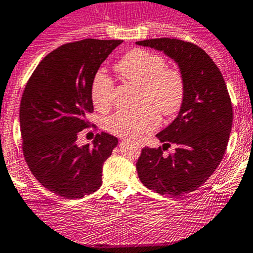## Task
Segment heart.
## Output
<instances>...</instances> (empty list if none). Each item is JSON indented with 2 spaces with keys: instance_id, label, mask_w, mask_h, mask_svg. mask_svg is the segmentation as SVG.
<instances>
[{
  "instance_id": "heart-1",
  "label": "heart",
  "mask_w": 253,
  "mask_h": 253,
  "mask_svg": "<svg viewBox=\"0 0 253 253\" xmlns=\"http://www.w3.org/2000/svg\"><path fill=\"white\" fill-rule=\"evenodd\" d=\"M115 71L133 83L141 85L143 102L149 103L135 110H119L107 120L108 130L131 140H139L160 124L158 108L164 115H172L180 109L185 95L181 74L167 68V62L156 53L133 49L115 64ZM113 81L98 73L93 81L92 98L98 109L109 107Z\"/></svg>"
}]
</instances>
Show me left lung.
<instances>
[{
	"mask_svg": "<svg viewBox=\"0 0 253 253\" xmlns=\"http://www.w3.org/2000/svg\"><path fill=\"white\" fill-rule=\"evenodd\" d=\"M136 44L164 52L180 68L184 102L174 122L156 134L164 146L176 143L174 154L144 148L136 163L140 181L160 195L195 191L213 174L227 148L232 104L220 69L203 48L176 38H154Z\"/></svg>",
	"mask_w": 253,
	"mask_h": 253,
	"instance_id": "obj_1",
	"label": "left lung"
}]
</instances>
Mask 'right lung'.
<instances>
[{"mask_svg":"<svg viewBox=\"0 0 253 253\" xmlns=\"http://www.w3.org/2000/svg\"><path fill=\"white\" fill-rule=\"evenodd\" d=\"M119 40L66 43L44 57L26 84L20 107L22 150L33 176L49 191L81 199L102 186L104 161L118 139L97 134L93 145H77L93 113L92 85L100 64Z\"/></svg>","mask_w":253,"mask_h":253,"instance_id":"obj_1","label":"right lung"}]
</instances>
